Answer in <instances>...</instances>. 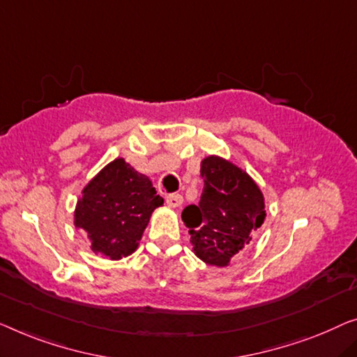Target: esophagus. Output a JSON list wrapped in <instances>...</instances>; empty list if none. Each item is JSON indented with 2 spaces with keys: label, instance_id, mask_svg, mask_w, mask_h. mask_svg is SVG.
I'll list each match as a JSON object with an SVG mask.
<instances>
[{
  "label": "esophagus",
  "instance_id": "obj_1",
  "mask_svg": "<svg viewBox=\"0 0 357 357\" xmlns=\"http://www.w3.org/2000/svg\"><path fill=\"white\" fill-rule=\"evenodd\" d=\"M167 204L172 206V208H179V206L184 204V197L181 194H169L167 195Z\"/></svg>",
  "mask_w": 357,
  "mask_h": 357
}]
</instances>
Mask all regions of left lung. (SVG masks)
I'll list each match as a JSON object with an SVG mask.
<instances>
[{
  "instance_id": "left-lung-1",
  "label": "left lung",
  "mask_w": 357,
  "mask_h": 357,
  "mask_svg": "<svg viewBox=\"0 0 357 357\" xmlns=\"http://www.w3.org/2000/svg\"><path fill=\"white\" fill-rule=\"evenodd\" d=\"M200 173L204 190L199 205L185 206L181 218L197 258L226 268L264 222V195L245 169L220 155L205 157Z\"/></svg>"
}]
</instances>
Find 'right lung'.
<instances>
[{"label":"right lung","instance_id":"right-lung-1","mask_svg":"<svg viewBox=\"0 0 357 357\" xmlns=\"http://www.w3.org/2000/svg\"><path fill=\"white\" fill-rule=\"evenodd\" d=\"M158 206L163 199L151 178L119 157L84 185L73 225L88 234L93 253L116 261L136 252Z\"/></svg>","mask_w":357,"mask_h":357}]
</instances>
